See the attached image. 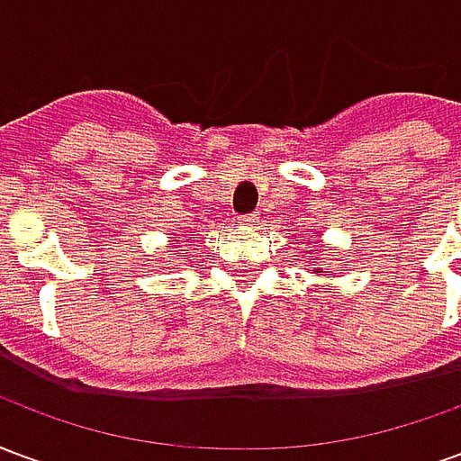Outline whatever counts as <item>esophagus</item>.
I'll list each match as a JSON object with an SVG mask.
<instances>
[{"instance_id":"34e87169","label":"esophagus","mask_w":461,"mask_h":461,"mask_svg":"<svg viewBox=\"0 0 461 461\" xmlns=\"http://www.w3.org/2000/svg\"><path fill=\"white\" fill-rule=\"evenodd\" d=\"M240 224L241 227H254L257 224V214H241Z\"/></svg>"}]
</instances>
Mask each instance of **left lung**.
<instances>
[{
    "label": "left lung",
    "mask_w": 461,
    "mask_h": 461,
    "mask_svg": "<svg viewBox=\"0 0 461 461\" xmlns=\"http://www.w3.org/2000/svg\"><path fill=\"white\" fill-rule=\"evenodd\" d=\"M316 237H321V234H319V231H316ZM316 271H319V274H321V269H316Z\"/></svg>",
    "instance_id": "1"
}]
</instances>
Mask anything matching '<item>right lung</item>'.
Listing matches in <instances>:
<instances>
[{"instance_id": "add662e5", "label": "right lung", "mask_w": 461, "mask_h": 461, "mask_svg": "<svg viewBox=\"0 0 461 461\" xmlns=\"http://www.w3.org/2000/svg\"><path fill=\"white\" fill-rule=\"evenodd\" d=\"M172 241H180V240H177V237H172Z\"/></svg>"}]
</instances>
